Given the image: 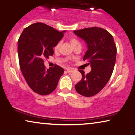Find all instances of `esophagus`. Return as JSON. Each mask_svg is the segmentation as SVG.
<instances>
[{"label": "esophagus", "instance_id": "obj_1", "mask_svg": "<svg viewBox=\"0 0 135 135\" xmlns=\"http://www.w3.org/2000/svg\"><path fill=\"white\" fill-rule=\"evenodd\" d=\"M66 70H67V71L68 72H69V73H72V72H73L74 70L73 68H66Z\"/></svg>", "mask_w": 135, "mask_h": 135}]
</instances>
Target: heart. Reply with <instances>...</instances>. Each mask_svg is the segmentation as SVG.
Returning <instances> with one entry per match:
<instances>
[{"instance_id":"1","label":"heart","mask_w":135,"mask_h":135,"mask_svg":"<svg viewBox=\"0 0 135 135\" xmlns=\"http://www.w3.org/2000/svg\"><path fill=\"white\" fill-rule=\"evenodd\" d=\"M70 42H71V45L73 47H75L76 46H77V45H80L79 41H78L77 39H76V38H74V37H70ZM61 42H57V43L56 44L55 47H54V50H55V51H58L60 47H61Z\"/></svg>"}]
</instances>
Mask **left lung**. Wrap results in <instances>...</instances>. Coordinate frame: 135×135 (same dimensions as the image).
<instances>
[{
  "label": "left lung",
  "instance_id": "left-lung-1",
  "mask_svg": "<svg viewBox=\"0 0 135 135\" xmlns=\"http://www.w3.org/2000/svg\"><path fill=\"white\" fill-rule=\"evenodd\" d=\"M74 33L87 43L88 50L83 60L91 67L87 74L79 70L82 79L76 84L75 89L80 95L91 97L102 90L111 78L116 62V46L112 35L102 28H86L75 30Z\"/></svg>",
  "mask_w": 135,
  "mask_h": 135
}]
</instances>
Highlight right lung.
Listing matches in <instances>:
<instances>
[{
  "label": "right lung",
  "mask_w": 135,
  "mask_h": 135,
  "mask_svg": "<svg viewBox=\"0 0 135 135\" xmlns=\"http://www.w3.org/2000/svg\"><path fill=\"white\" fill-rule=\"evenodd\" d=\"M45 23L37 22L23 30L18 40L19 66L30 88L40 95H47L57 87L64 69L56 65L46 69L44 62L54 53L53 47L64 36Z\"/></svg>",
  "instance_id": "1"
}]
</instances>
